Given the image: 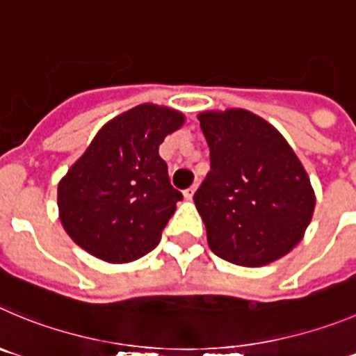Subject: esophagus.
Segmentation results:
<instances>
[{"label": "esophagus", "mask_w": 356, "mask_h": 356, "mask_svg": "<svg viewBox=\"0 0 356 356\" xmlns=\"http://www.w3.org/2000/svg\"><path fill=\"white\" fill-rule=\"evenodd\" d=\"M195 191H197V186H191V188L184 189V198H188V200H191L195 195Z\"/></svg>", "instance_id": "esophagus-1"}]
</instances>
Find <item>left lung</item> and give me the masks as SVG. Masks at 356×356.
<instances>
[{"mask_svg": "<svg viewBox=\"0 0 356 356\" xmlns=\"http://www.w3.org/2000/svg\"><path fill=\"white\" fill-rule=\"evenodd\" d=\"M211 172L193 200L212 253L242 267L288 254L314 212V189L284 137L244 108L198 115Z\"/></svg>", "mask_w": 356, "mask_h": 356, "instance_id": "obj_1", "label": "left lung"}]
</instances>
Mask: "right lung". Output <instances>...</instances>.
I'll return each instance as SVG.
<instances>
[{"label": "right lung", "mask_w": 356, "mask_h": 356, "mask_svg": "<svg viewBox=\"0 0 356 356\" xmlns=\"http://www.w3.org/2000/svg\"><path fill=\"white\" fill-rule=\"evenodd\" d=\"M184 115L144 103L108 121L58 186L59 219L89 254L108 264L156 248L182 193L158 149Z\"/></svg>", "instance_id": "add662e5"}]
</instances>
